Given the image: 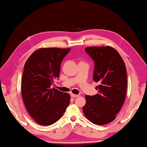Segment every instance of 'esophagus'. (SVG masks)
I'll return each instance as SVG.
<instances>
[{"label":"esophagus","mask_w":147,"mask_h":147,"mask_svg":"<svg viewBox=\"0 0 147 147\" xmlns=\"http://www.w3.org/2000/svg\"><path fill=\"white\" fill-rule=\"evenodd\" d=\"M71 96L72 98H76V97H78V95H75V94H73V93H71Z\"/></svg>","instance_id":"34e87169"}]
</instances>
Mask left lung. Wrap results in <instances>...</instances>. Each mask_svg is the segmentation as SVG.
Segmentation results:
<instances>
[{"label": "left lung", "instance_id": "8db88e82", "mask_svg": "<svg viewBox=\"0 0 147 147\" xmlns=\"http://www.w3.org/2000/svg\"><path fill=\"white\" fill-rule=\"evenodd\" d=\"M85 52L94 61L93 78L99 83L98 93L86 95L83 111L86 117L97 125L114 121L126 98L127 74L125 64L111 47H90Z\"/></svg>", "mask_w": 147, "mask_h": 147}]
</instances>
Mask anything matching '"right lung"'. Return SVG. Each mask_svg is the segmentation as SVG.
Here are the masks:
<instances>
[{"label": "right lung", "mask_w": 147, "mask_h": 147, "mask_svg": "<svg viewBox=\"0 0 147 147\" xmlns=\"http://www.w3.org/2000/svg\"><path fill=\"white\" fill-rule=\"evenodd\" d=\"M71 48H42L27 59L22 77L21 93L24 105L37 123H55L66 110L71 97L54 88L60 74L61 62Z\"/></svg>", "instance_id": "obj_1"}]
</instances>
